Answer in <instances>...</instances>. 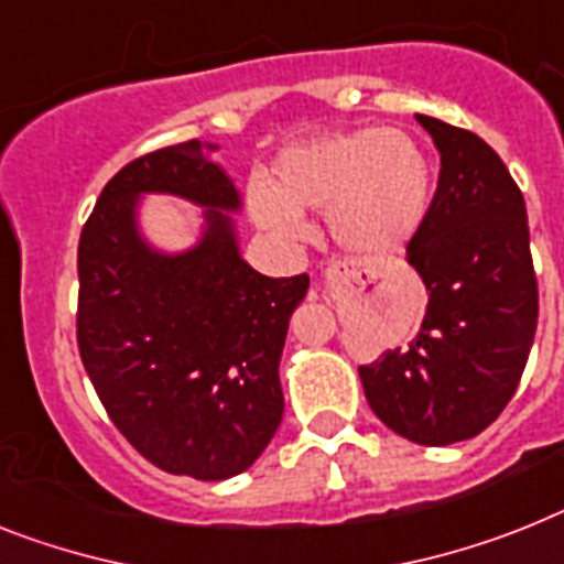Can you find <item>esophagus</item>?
I'll list each match as a JSON object with an SVG mask.
<instances>
[{
  "mask_svg": "<svg viewBox=\"0 0 564 564\" xmlns=\"http://www.w3.org/2000/svg\"><path fill=\"white\" fill-rule=\"evenodd\" d=\"M372 269L361 267V263H355V260H333L329 267L321 272V281L326 283V286H333V283H358V281H367V278H372Z\"/></svg>",
  "mask_w": 564,
  "mask_h": 564,
  "instance_id": "esophagus-1",
  "label": "esophagus"
}]
</instances>
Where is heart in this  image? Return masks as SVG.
Returning <instances> with one entry per match:
<instances>
[{"label": "heart", "instance_id": "b5f03b06", "mask_svg": "<svg viewBox=\"0 0 564 564\" xmlns=\"http://www.w3.org/2000/svg\"><path fill=\"white\" fill-rule=\"evenodd\" d=\"M430 160L406 131L358 129L295 143L274 163V183L252 177L246 206L254 224L281 240L306 238L304 209L326 212L347 252H401L430 212Z\"/></svg>", "mask_w": 564, "mask_h": 564}]
</instances>
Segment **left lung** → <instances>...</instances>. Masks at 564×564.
I'll return each instance as SVG.
<instances>
[{"mask_svg":"<svg viewBox=\"0 0 564 564\" xmlns=\"http://www.w3.org/2000/svg\"><path fill=\"white\" fill-rule=\"evenodd\" d=\"M442 154L406 263L427 315L406 347L358 367L372 413L415 444L479 435L513 399L533 347L539 286L524 197L479 134L415 113Z\"/></svg>","mask_w":564,"mask_h":564,"instance_id":"8db88e82","label":"left lung"}]
</instances>
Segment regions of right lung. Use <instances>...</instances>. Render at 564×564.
Returning a JSON list of instances; mask_svg holds the SVG:
<instances>
[{
  "instance_id": "right-lung-1",
  "label": "right lung",
  "mask_w": 564,
  "mask_h": 564,
  "mask_svg": "<svg viewBox=\"0 0 564 564\" xmlns=\"http://www.w3.org/2000/svg\"><path fill=\"white\" fill-rule=\"evenodd\" d=\"M200 140L165 145L113 174L77 249V347L108 419L151 465L220 481L267 451L283 419V340L310 278H267L238 252L240 197ZM165 191L207 206L202 243L154 253L135 200Z\"/></svg>"
}]
</instances>
